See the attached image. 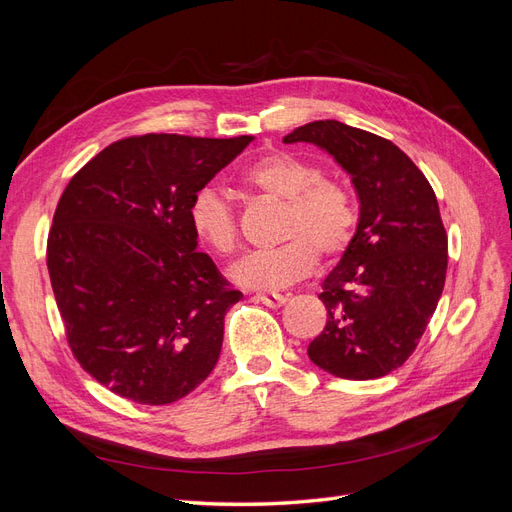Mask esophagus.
I'll return each instance as SVG.
<instances>
[{
	"mask_svg": "<svg viewBox=\"0 0 512 512\" xmlns=\"http://www.w3.org/2000/svg\"><path fill=\"white\" fill-rule=\"evenodd\" d=\"M254 299H256V301H260L262 305L273 307V309L282 307V305L288 301V299L284 297V294H277V292H260V294H256Z\"/></svg>",
	"mask_w": 512,
	"mask_h": 512,
	"instance_id": "1",
	"label": "esophagus"
}]
</instances>
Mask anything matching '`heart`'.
Instances as JSON below:
<instances>
[{
	"label": "heart",
	"mask_w": 512,
	"mask_h": 512,
	"mask_svg": "<svg viewBox=\"0 0 512 512\" xmlns=\"http://www.w3.org/2000/svg\"><path fill=\"white\" fill-rule=\"evenodd\" d=\"M245 188L284 205L280 239L273 250L247 254L230 277L239 286L273 290L303 280L316 260H335L354 239L356 205L346 185L327 179L322 168L288 151H273L247 166ZM188 220L194 235L215 254L235 252L239 241L237 215L228 200L213 188L194 192Z\"/></svg>",
	"instance_id": "1"
}]
</instances>
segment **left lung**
Returning a JSON list of instances; mask_svg holds the SVG:
<instances>
[{"mask_svg":"<svg viewBox=\"0 0 512 512\" xmlns=\"http://www.w3.org/2000/svg\"><path fill=\"white\" fill-rule=\"evenodd\" d=\"M284 143L327 151L361 203L354 239L322 282L327 324L307 356L337 378H382L408 361L442 297L448 239L436 194L397 145L342 121L305 123Z\"/></svg>","mask_w":512,"mask_h":512,"instance_id":"1","label":"left lung"}]
</instances>
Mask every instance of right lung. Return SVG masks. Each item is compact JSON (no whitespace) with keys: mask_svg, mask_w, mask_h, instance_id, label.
Instances as JSON below:
<instances>
[{"mask_svg":"<svg viewBox=\"0 0 512 512\" xmlns=\"http://www.w3.org/2000/svg\"><path fill=\"white\" fill-rule=\"evenodd\" d=\"M252 141L121 138L61 194L46 243L53 294L74 359L115 395L173 404L218 363L243 294L196 250L188 207Z\"/></svg>","mask_w":512,"mask_h":512,"instance_id":"right-lung-1","label":"right lung"}]
</instances>
